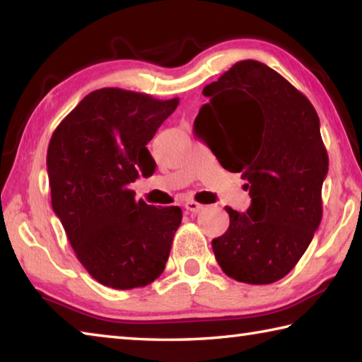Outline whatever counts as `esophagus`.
<instances>
[{"label":"esophagus","mask_w":362,"mask_h":362,"mask_svg":"<svg viewBox=\"0 0 362 362\" xmlns=\"http://www.w3.org/2000/svg\"><path fill=\"white\" fill-rule=\"evenodd\" d=\"M185 209L188 211V212H193V214H196V212H199L201 209H203V206H201L199 203H196V201H193V199H188V201H185Z\"/></svg>","instance_id":"34e87169"}]
</instances>
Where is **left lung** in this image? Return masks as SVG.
I'll use <instances>...</instances> for the list:
<instances>
[{
	"instance_id": "8db88e82",
	"label": "left lung",
	"mask_w": 362,
	"mask_h": 362,
	"mask_svg": "<svg viewBox=\"0 0 362 362\" xmlns=\"http://www.w3.org/2000/svg\"><path fill=\"white\" fill-rule=\"evenodd\" d=\"M203 94L194 134L230 173H243L250 206L226 207L230 226L212 240L226 276L272 284L297 265L321 223L329 156L306 97L265 64L241 60Z\"/></svg>"
}]
</instances>
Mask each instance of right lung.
<instances>
[{
    "mask_svg": "<svg viewBox=\"0 0 362 362\" xmlns=\"http://www.w3.org/2000/svg\"><path fill=\"white\" fill-rule=\"evenodd\" d=\"M177 105L179 99L97 89L65 116L49 142L52 209L78 260L112 289L153 283L169 259L182 209L136 201L129 185L140 173H155L146 144Z\"/></svg>",
    "mask_w": 362,
    "mask_h": 362,
    "instance_id": "add662e5",
    "label": "right lung"
}]
</instances>
